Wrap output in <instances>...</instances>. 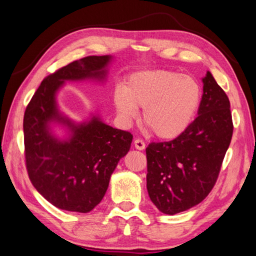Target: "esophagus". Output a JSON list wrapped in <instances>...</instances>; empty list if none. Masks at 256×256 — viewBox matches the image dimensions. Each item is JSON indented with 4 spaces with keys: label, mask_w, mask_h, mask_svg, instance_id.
<instances>
[{
    "label": "esophagus",
    "mask_w": 256,
    "mask_h": 256,
    "mask_svg": "<svg viewBox=\"0 0 256 256\" xmlns=\"http://www.w3.org/2000/svg\"><path fill=\"white\" fill-rule=\"evenodd\" d=\"M134 145H135V148L137 150H144L145 148V142L143 140H140V138H137V140H135V142H134Z\"/></svg>",
    "instance_id": "esophagus-1"
}]
</instances>
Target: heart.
<instances>
[{
	"label": "heart",
	"instance_id": "obj_1",
	"mask_svg": "<svg viewBox=\"0 0 256 256\" xmlns=\"http://www.w3.org/2000/svg\"><path fill=\"white\" fill-rule=\"evenodd\" d=\"M203 90L194 77L170 70H145L132 74L113 100L126 119L143 108L142 121L161 140H174L190 127L202 104Z\"/></svg>",
	"mask_w": 256,
	"mask_h": 256
}]
</instances>
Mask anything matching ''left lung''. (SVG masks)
<instances>
[{
    "mask_svg": "<svg viewBox=\"0 0 256 256\" xmlns=\"http://www.w3.org/2000/svg\"><path fill=\"white\" fill-rule=\"evenodd\" d=\"M198 116L182 135L146 148L150 198L166 214L186 211L206 198L219 177L234 132L230 102L208 72Z\"/></svg>",
    "mask_w": 256,
    "mask_h": 256,
    "instance_id": "1",
    "label": "left lung"
}]
</instances>
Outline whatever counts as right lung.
<instances>
[{
    "label": "right lung",
    "instance_id": "1",
    "mask_svg": "<svg viewBox=\"0 0 256 256\" xmlns=\"http://www.w3.org/2000/svg\"><path fill=\"white\" fill-rule=\"evenodd\" d=\"M110 56H86L54 71L43 79L24 116V161L37 192L61 210L87 213L102 200L121 158L130 148L132 135L93 118L76 126L58 111L56 92L64 80L102 79ZM56 120L73 132L69 141L49 132Z\"/></svg>",
    "mask_w": 256,
    "mask_h": 256
}]
</instances>
